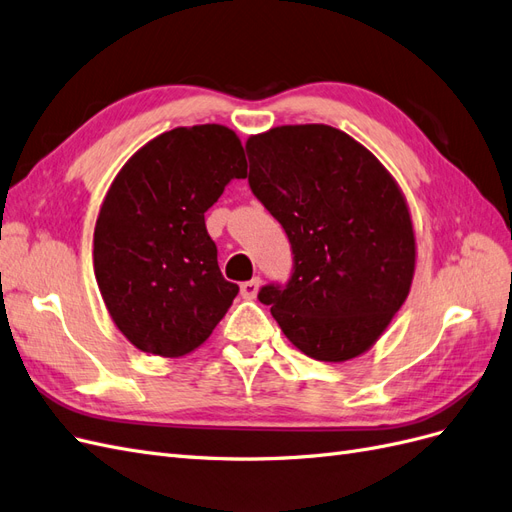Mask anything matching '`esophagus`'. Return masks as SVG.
I'll return each instance as SVG.
<instances>
[{"label":"esophagus","instance_id":"obj_1","mask_svg":"<svg viewBox=\"0 0 512 512\" xmlns=\"http://www.w3.org/2000/svg\"><path fill=\"white\" fill-rule=\"evenodd\" d=\"M258 288H260V277H254V280H250V282H243L241 284V297L243 299H254L256 294H258Z\"/></svg>","mask_w":512,"mask_h":512}]
</instances>
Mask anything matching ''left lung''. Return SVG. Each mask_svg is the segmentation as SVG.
<instances>
[{
  "instance_id": "8db88e82",
  "label": "left lung",
  "mask_w": 512,
  "mask_h": 512,
  "mask_svg": "<svg viewBox=\"0 0 512 512\" xmlns=\"http://www.w3.org/2000/svg\"><path fill=\"white\" fill-rule=\"evenodd\" d=\"M252 194L286 230L292 275L258 301L316 361H348L376 344L414 275L410 211L386 168L322 123L252 136Z\"/></svg>"
}]
</instances>
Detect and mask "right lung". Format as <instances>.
I'll list each match as a JSON object with an SVG mask.
<instances>
[{"instance_id":"right-lung-1","label":"right lung","mask_w":512,"mask_h":512,"mask_svg":"<svg viewBox=\"0 0 512 512\" xmlns=\"http://www.w3.org/2000/svg\"><path fill=\"white\" fill-rule=\"evenodd\" d=\"M245 177L243 145L218 123L164 132L119 170L96 222L94 271L138 350L188 354L228 312L239 286L224 280L205 213Z\"/></svg>"}]
</instances>
